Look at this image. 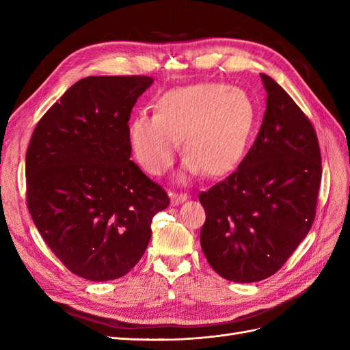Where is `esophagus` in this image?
<instances>
[{"label":"esophagus","instance_id":"obj_1","mask_svg":"<svg viewBox=\"0 0 350 350\" xmlns=\"http://www.w3.org/2000/svg\"><path fill=\"white\" fill-rule=\"evenodd\" d=\"M188 198V196L185 193H171V203L174 206H178L184 203V201Z\"/></svg>","mask_w":350,"mask_h":350}]
</instances>
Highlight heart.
Listing matches in <instances>:
<instances>
[{"mask_svg": "<svg viewBox=\"0 0 350 350\" xmlns=\"http://www.w3.org/2000/svg\"><path fill=\"white\" fill-rule=\"evenodd\" d=\"M257 120L247 92L224 83H201L162 94L153 115L130 122L133 156L146 172L161 176L175 162L183 142L185 171L229 174L245 153Z\"/></svg>", "mask_w": 350, "mask_h": 350, "instance_id": "b5f03b06", "label": "heart"}]
</instances>
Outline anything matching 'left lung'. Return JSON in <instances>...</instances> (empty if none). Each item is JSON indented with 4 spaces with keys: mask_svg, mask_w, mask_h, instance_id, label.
Masks as SVG:
<instances>
[{
    "mask_svg": "<svg viewBox=\"0 0 350 350\" xmlns=\"http://www.w3.org/2000/svg\"><path fill=\"white\" fill-rule=\"evenodd\" d=\"M267 107L256 142L225 181L200 193V232L217 274L237 283L270 278L308 235L321 184L314 126L279 84L260 74Z\"/></svg>",
    "mask_w": 350,
    "mask_h": 350,
    "instance_id": "8db88e82",
    "label": "left lung"
}]
</instances>
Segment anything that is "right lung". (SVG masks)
<instances>
[{"label": "right lung", "instance_id": "obj_1", "mask_svg": "<svg viewBox=\"0 0 350 350\" xmlns=\"http://www.w3.org/2000/svg\"><path fill=\"white\" fill-rule=\"evenodd\" d=\"M146 76L81 79L42 116L26 153L27 207L64 266L92 282L129 273L149 245L165 189L130 161L129 120Z\"/></svg>", "mask_w": 350, "mask_h": 350}]
</instances>
